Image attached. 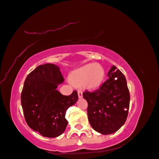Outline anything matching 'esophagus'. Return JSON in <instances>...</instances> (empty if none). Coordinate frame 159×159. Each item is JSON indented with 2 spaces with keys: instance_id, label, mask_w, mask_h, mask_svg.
I'll use <instances>...</instances> for the list:
<instances>
[{
  "instance_id": "1",
  "label": "esophagus",
  "mask_w": 159,
  "mask_h": 159,
  "mask_svg": "<svg viewBox=\"0 0 159 159\" xmlns=\"http://www.w3.org/2000/svg\"><path fill=\"white\" fill-rule=\"evenodd\" d=\"M78 97H79V98H82V91H78Z\"/></svg>"
}]
</instances>
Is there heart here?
Masks as SVG:
<instances>
[{
  "label": "heart",
  "mask_w": 159,
  "mask_h": 159,
  "mask_svg": "<svg viewBox=\"0 0 159 159\" xmlns=\"http://www.w3.org/2000/svg\"><path fill=\"white\" fill-rule=\"evenodd\" d=\"M105 71L100 64H87L70 73V80L72 84L82 85L88 90H94L102 84Z\"/></svg>",
  "instance_id": "obj_1"
}]
</instances>
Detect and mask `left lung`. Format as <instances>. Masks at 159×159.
<instances>
[{
  "instance_id": "left-lung-1",
  "label": "left lung",
  "mask_w": 159,
  "mask_h": 159,
  "mask_svg": "<svg viewBox=\"0 0 159 159\" xmlns=\"http://www.w3.org/2000/svg\"><path fill=\"white\" fill-rule=\"evenodd\" d=\"M109 78L93 93H83L88 103L87 115L92 128L102 135L112 134L125 123L130 105L127 82L116 66L107 73Z\"/></svg>"
}]
</instances>
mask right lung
<instances>
[{"label": "right lung", "instance_id": "add662e5", "mask_svg": "<svg viewBox=\"0 0 159 159\" xmlns=\"http://www.w3.org/2000/svg\"><path fill=\"white\" fill-rule=\"evenodd\" d=\"M64 81L58 66L46 64L38 66L24 82L20 100L25 120L32 130L43 137L62 134L68 124L66 110L78 100L77 91L65 96L57 90Z\"/></svg>", "mask_w": 159, "mask_h": 159}]
</instances>
